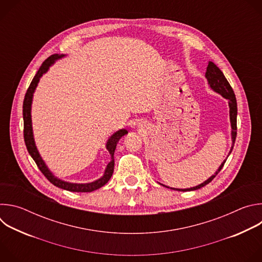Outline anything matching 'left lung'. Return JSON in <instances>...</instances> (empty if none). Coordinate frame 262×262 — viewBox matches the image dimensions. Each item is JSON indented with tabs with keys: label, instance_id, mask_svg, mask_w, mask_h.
Returning a JSON list of instances; mask_svg holds the SVG:
<instances>
[{
	"label": "left lung",
	"instance_id": "1",
	"mask_svg": "<svg viewBox=\"0 0 262 262\" xmlns=\"http://www.w3.org/2000/svg\"><path fill=\"white\" fill-rule=\"evenodd\" d=\"M205 78L207 79V82L210 86V88L215 91L216 93L221 94L223 97H225L226 99L229 100V107H230V122H231V136H232V147L231 150L229 154H231L233 146H234V142L236 139V116H237V103H236V98H235V94L234 91L232 89V87L230 86V84L228 83L227 79L224 76V73L221 71V69L213 63V62H208L207 68H206V72H205ZM226 163V160L222 163V165L219 167L217 171L210 176L207 180H205L203 183L194 186V188H190V189H173L170 188L172 190H176V191H180V192H188V191H195V190H199L201 188H203L204 185L208 184L215 176L216 174L222 170L224 164ZM164 185V184H163ZM166 186V185H164ZM166 188H169V186H166Z\"/></svg>",
	"mask_w": 262,
	"mask_h": 262
}]
</instances>
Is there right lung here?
<instances>
[{
    "label": "right lung",
    "mask_w": 262,
    "mask_h": 262,
    "mask_svg": "<svg viewBox=\"0 0 262 262\" xmlns=\"http://www.w3.org/2000/svg\"><path fill=\"white\" fill-rule=\"evenodd\" d=\"M64 57V55H52L51 57H49L40 66V68L37 71V73L35 74V77L33 78L27 92L25 95V99H24V104H23V117H24V139H25V143L27 146L28 151L30 154V156L32 157V159L35 161L37 167L39 168V170L42 172V174L50 180V182H52L54 185L58 186L60 189L66 190V191H70V192H80V193H89V192H93L101 186H103L111 178L112 174H113L114 171V152L116 149V145L119 141V139L121 137H123L124 135L127 134L126 129H120L118 132H116L115 134H113L111 136V138L107 140L106 142V149L108 150L110 155H111V162L107 164L104 174L103 176H101L99 179L93 181V182H89V183H71V182H67V181H63L59 178H57L56 176L53 175V173L49 170V168L47 167L46 163L43 162V160L41 159L38 150H37L36 145H35V141L33 138V129H32V119H31V105H32V99H33V93L38 85V82L40 80V78L42 77V74L46 73L50 66L58 59Z\"/></svg>",
    "instance_id": "add662e5"
}]
</instances>
